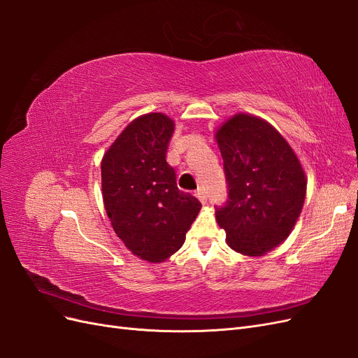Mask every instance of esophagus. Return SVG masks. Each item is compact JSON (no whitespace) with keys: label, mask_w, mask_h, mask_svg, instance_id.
Returning <instances> with one entry per match:
<instances>
[{"label":"esophagus","mask_w":358,"mask_h":358,"mask_svg":"<svg viewBox=\"0 0 358 358\" xmlns=\"http://www.w3.org/2000/svg\"><path fill=\"white\" fill-rule=\"evenodd\" d=\"M196 196H197V199H199V200H200L203 204L208 203V196H206V192H204L203 189H197Z\"/></svg>","instance_id":"1"}]
</instances>
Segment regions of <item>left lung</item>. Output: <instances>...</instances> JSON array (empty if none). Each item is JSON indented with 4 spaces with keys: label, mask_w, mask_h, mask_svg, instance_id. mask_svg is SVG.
Returning a JSON list of instances; mask_svg holds the SVG:
<instances>
[{
    "label": "left lung",
    "mask_w": 358,
    "mask_h": 358,
    "mask_svg": "<svg viewBox=\"0 0 358 358\" xmlns=\"http://www.w3.org/2000/svg\"><path fill=\"white\" fill-rule=\"evenodd\" d=\"M229 201L216 209L227 245L262 257L284 243L306 197V173L289 143L266 119L236 113L216 128Z\"/></svg>",
    "instance_id": "obj_1"
}]
</instances>
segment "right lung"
Here are the masks:
<instances>
[{"mask_svg": "<svg viewBox=\"0 0 358 358\" xmlns=\"http://www.w3.org/2000/svg\"><path fill=\"white\" fill-rule=\"evenodd\" d=\"M175 121L164 113L133 119L101 159L104 209L116 236L143 262L178 252L201 203L176 185L166 161Z\"/></svg>", "mask_w": 358, "mask_h": 358, "instance_id": "obj_1", "label": "right lung"}]
</instances>
